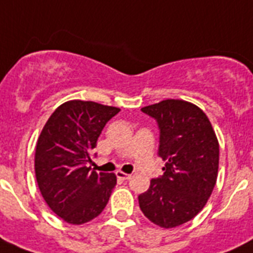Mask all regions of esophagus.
<instances>
[{"label":"esophagus","instance_id":"34e87169","mask_svg":"<svg viewBox=\"0 0 253 253\" xmlns=\"http://www.w3.org/2000/svg\"><path fill=\"white\" fill-rule=\"evenodd\" d=\"M117 177H118L119 180H130L131 174L122 172V170H118V172H117Z\"/></svg>","mask_w":253,"mask_h":253}]
</instances>
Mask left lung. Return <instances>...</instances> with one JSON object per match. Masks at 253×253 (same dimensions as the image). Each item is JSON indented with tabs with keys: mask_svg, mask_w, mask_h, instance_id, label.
I'll use <instances>...</instances> for the list:
<instances>
[{
	"mask_svg": "<svg viewBox=\"0 0 253 253\" xmlns=\"http://www.w3.org/2000/svg\"><path fill=\"white\" fill-rule=\"evenodd\" d=\"M160 128L159 156L164 174L139 196L143 214L159 227L173 228L193 219L215 186L219 143L208 115L184 99H164L142 107Z\"/></svg>",
	"mask_w": 253,
	"mask_h": 253,
	"instance_id": "1",
	"label": "left lung"
}]
</instances>
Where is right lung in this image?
<instances>
[{
  "instance_id": "obj_1",
  "label": "right lung",
  "mask_w": 253,
  "mask_h": 253,
  "mask_svg": "<svg viewBox=\"0 0 253 253\" xmlns=\"http://www.w3.org/2000/svg\"><path fill=\"white\" fill-rule=\"evenodd\" d=\"M119 111L93 101H67L51 114L38 138V186L48 208L67 223L94 219L109 202L117 176L91 170L86 163L105 125Z\"/></svg>"
}]
</instances>
